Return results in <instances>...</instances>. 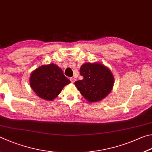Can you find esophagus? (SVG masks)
Here are the masks:
<instances>
[{
	"instance_id": "1",
	"label": "esophagus",
	"mask_w": 152,
	"mask_h": 152,
	"mask_svg": "<svg viewBox=\"0 0 152 152\" xmlns=\"http://www.w3.org/2000/svg\"><path fill=\"white\" fill-rule=\"evenodd\" d=\"M70 81H71V83H74V82L76 81V79L74 78V77H71L70 78Z\"/></svg>"
}]
</instances>
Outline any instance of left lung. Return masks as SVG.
<instances>
[{"label": "left lung", "instance_id": "1", "mask_svg": "<svg viewBox=\"0 0 152 152\" xmlns=\"http://www.w3.org/2000/svg\"><path fill=\"white\" fill-rule=\"evenodd\" d=\"M82 80L75 82V86L89 102H97L110 94L114 84L112 73L101 63H84L80 68Z\"/></svg>", "mask_w": 152, "mask_h": 152}]
</instances>
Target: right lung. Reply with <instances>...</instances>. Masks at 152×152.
I'll list each match as a JSON object with an SVG mask.
<instances>
[{"instance_id":"add662e5","label":"right lung","mask_w":152,"mask_h":152,"mask_svg":"<svg viewBox=\"0 0 152 152\" xmlns=\"http://www.w3.org/2000/svg\"><path fill=\"white\" fill-rule=\"evenodd\" d=\"M70 83L62 69L54 63L39 66L30 76L31 88L39 97L47 101L54 99L63 87Z\"/></svg>"}]
</instances>
